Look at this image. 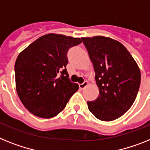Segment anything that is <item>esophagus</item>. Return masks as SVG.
Here are the masks:
<instances>
[{
	"label": "esophagus",
	"instance_id": "1",
	"mask_svg": "<svg viewBox=\"0 0 150 150\" xmlns=\"http://www.w3.org/2000/svg\"><path fill=\"white\" fill-rule=\"evenodd\" d=\"M88 81H84V82H83L82 84H79V88H80V89H84L86 86L88 85Z\"/></svg>",
	"mask_w": 150,
	"mask_h": 150
}]
</instances>
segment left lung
Segmentation results:
<instances>
[{
  "label": "left lung",
  "mask_w": 150,
  "mask_h": 150,
  "mask_svg": "<svg viewBox=\"0 0 150 150\" xmlns=\"http://www.w3.org/2000/svg\"><path fill=\"white\" fill-rule=\"evenodd\" d=\"M93 65L99 96L88 101L95 117L110 122L131 107L140 85V71L128 50L109 38H81Z\"/></svg>",
  "instance_id": "obj_1"
}]
</instances>
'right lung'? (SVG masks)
Masks as SVG:
<instances>
[{"label": "right lung", "mask_w": 150, "mask_h": 150, "mask_svg": "<svg viewBox=\"0 0 150 150\" xmlns=\"http://www.w3.org/2000/svg\"><path fill=\"white\" fill-rule=\"evenodd\" d=\"M79 38L47 34L19 53L15 63L16 87L25 107L40 118L56 116L79 89L66 70L67 52Z\"/></svg>", "instance_id": "1"}]
</instances>
